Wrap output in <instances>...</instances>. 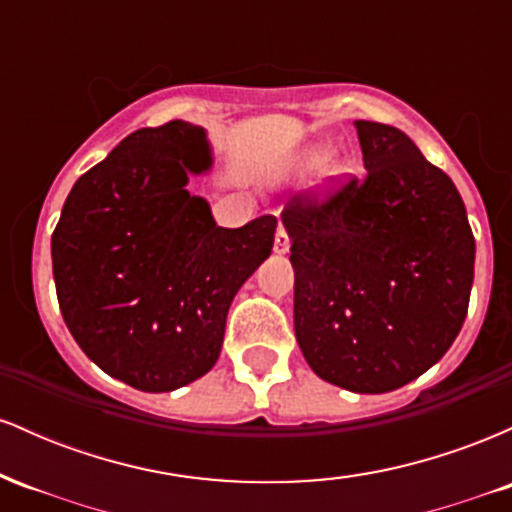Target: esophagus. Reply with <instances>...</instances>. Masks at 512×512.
<instances>
[{
    "instance_id": "1",
    "label": "esophagus",
    "mask_w": 512,
    "mask_h": 512,
    "mask_svg": "<svg viewBox=\"0 0 512 512\" xmlns=\"http://www.w3.org/2000/svg\"><path fill=\"white\" fill-rule=\"evenodd\" d=\"M289 233H286L284 226H279V231H276V238H274V252L276 255H286L289 252Z\"/></svg>"
}]
</instances>
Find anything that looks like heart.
<instances>
[{"label": "heart", "instance_id": "obj_1", "mask_svg": "<svg viewBox=\"0 0 512 512\" xmlns=\"http://www.w3.org/2000/svg\"><path fill=\"white\" fill-rule=\"evenodd\" d=\"M325 161H327L325 146H313V149L303 151V156L298 158L296 168H298V173H310V170H317V168L325 166ZM325 175H327V178H337L339 168L334 166V163H330V166L325 168Z\"/></svg>", "mask_w": 512, "mask_h": 512}]
</instances>
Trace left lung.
<instances>
[{
	"label": "left lung",
	"mask_w": 512,
	"mask_h": 512,
	"mask_svg": "<svg viewBox=\"0 0 512 512\" xmlns=\"http://www.w3.org/2000/svg\"><path fill=\"white\" fill-rule=\"evenodd\" d=\"M363 180L293 197V327L327 383L380 395L436 366L467 317L474 236L443 170L402 129L356 120Z\"/></svg>",
	"instance_id": "1"
}]
</instances>
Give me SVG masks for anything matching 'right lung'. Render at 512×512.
<instances>
[{
	"instance_id": "add662e5",
	"label": "right lung",
	"mask_w": 512,
	"mask_h": 512,
	"mask_svg": "<svg viewBox=\"0 0 512 512\" xmlns=\"http://www.w3.org/2000/svg\"><path fill=\"white\" fill-rule=\"evenodd\" d=\"M211 163L204 127L137 129L74 182L52 233L69 332L134 390L170 392L209 373L233 298L272 252L274 216L221 228L190 195V175Z\"/></svg>"
}]
</instances>
